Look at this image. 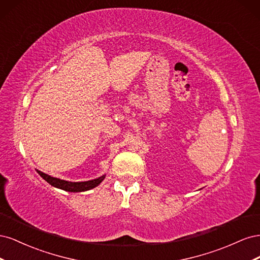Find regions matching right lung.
<instances>
[{"mask_svg": "<svg viewBox=\"0 0 260 260\" xmlns=\"http://www.w3.org/2000/svg\"><path fill=\"white\" fill-rule=\"evenodd\" d=\"M37 172L46 181V182H49L51 185H53L55 187L61 188V190L68 191V192H83V191L91 190V188L98 186L105 178V176H103V177H100L99 179H94V180H91V181H85V182H68V181L60 180V179H57V178H53L49 175H45L40 170H37Z\"/></svg>", "mask_w": 260, "mask_h": 260, "instance_id": "right-lung-1", "label": "right lung"}]
</instances>
